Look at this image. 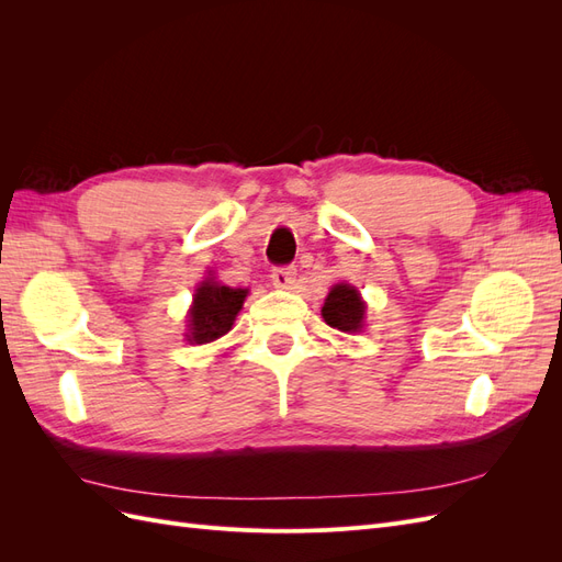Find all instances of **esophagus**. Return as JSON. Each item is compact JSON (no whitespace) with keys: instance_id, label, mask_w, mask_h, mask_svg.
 <instances>
[{"instance_id":"34e87169","label":"esophagus","mask_w":562,"mask_h":562,"mask_svg":"<svg viewBox=\"0 0 562 562\" xmlns=\"http://www.w3.org/2000/svg\"><path fill=\"white\" fill-rule=\"evenodd\" d=\"M297 271L293 267H274L271 269V283L277 288H291L295 283Z\"/></svg>"}]
</instances>
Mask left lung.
I'll use <instances>...</instances> for the list:
<instances>
[{
  "instance_id": "8db88e82",
  "label": "left lung",
  "mask_w": 562,
  "mask_h": 562,
  "mask_svg": "<svg viewBox=\"0 0 562 562\" xmlns=\"http://www.w3.org/2000/svg\"><path fill=\"white\" fill-rule=\"evenodd\" d=\"M321 316L330 328L342 333H361L366 326V302L353 285L337 283L333 285L326 302H323Z\"/></svg>"
}]
</instances>
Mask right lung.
I'll use <instances>...</instances> for the list:
<instances>
[{
  "instance_id": "add662e5",
  "label": "right lung",
  "mask_w": 562,
  "mask_h": 562,
  "mask_svg": "<svg viewBox=\"0 0 562 562\" xmlns=\"http://www.w3.org/2000/svg\"><path fill=\"white\" fill-rule=\"evenodd\" d=\"M246 288H229L213 277L203 279L194 291L192 310L187 314V339L192 345H209L232 330L236 314L241 312Z\"/></svg>"
}]
</instances>
